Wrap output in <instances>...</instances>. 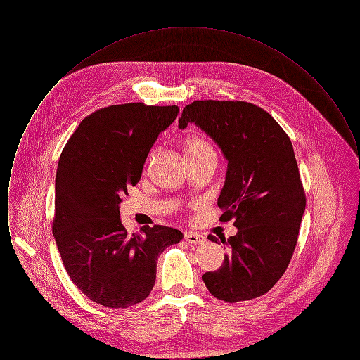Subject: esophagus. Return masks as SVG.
Masks as SVG:
<instances>
[{
	"label": "esophagus",
	"instance_id": "34e87169",
	"mask_svg": "<svg viewBox=\"0 0 360 360\" xmlns=\"http://www.w3.org/2000/svg\"><path fill=\"white\" fill-rule=\"evenodd\" d=\"M185 240L190 244H202L205 243L206 239L204 235H200L197 232H186L185 233Z\"/></svg>",
	"mask_w": 360,
	"mask_h": 360
}]
</instances>
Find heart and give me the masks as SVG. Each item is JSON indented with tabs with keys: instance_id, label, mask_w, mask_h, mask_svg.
<instances>
[{
	"instance_id": "obj_1",
	"label": "heart",
	"mask_w": 360,
	"mask_h": 360,
	"mask_svg": "<svg viewBox=\"0 0 360 360\" xmlns=\"http://www.w3.org/2000/svg\"><path fill=\"white\" fill-rule=\"evenodd\" d=\"M184 147H185V153L188 156H195V155L205 154L209 151H213V148L210 147V144L206 141L205 139L200 136H188L184 141Z\"/></svg>"
}]
</instances>
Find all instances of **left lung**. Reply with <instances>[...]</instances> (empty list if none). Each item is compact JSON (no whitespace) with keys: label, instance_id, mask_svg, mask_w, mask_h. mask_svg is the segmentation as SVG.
<instances>
[{"label":"left lung","instance_id":"8db88e82","mask_svg":"<svg viewBox=\"0 0 360 360\" xmlns=\"http://www.w3.org/2000/svg\"><path fill=\"white\" fill-rule=\"evenodd\" d=\"M188 122L228 160L217 205L220 220H235L238 228L229 239L219 236L229 252L217 271L202 275L206 289L231 304L257 298L286 271L307 206L290 139L266 110L244 101L188 103L179 129Z\"/></svg>","mask_w":360,"mask_h":360}]
</instances>
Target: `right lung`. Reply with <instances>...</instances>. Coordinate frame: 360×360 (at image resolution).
I'll use <instances>...</instances> for the list:
<instances>
[{
	"instance_id": "right-lung-1",
	"label": "right lung",
	"mask_w": 360,
	"mask_h": 360,
	"mask_svg": "<svg viewBox=\"0 0 360 360\" xmlns=\"http://www.w3.org/2000/svg\"><path fill=\"white\" fill-rule=\"evenodd\" d=\"M178 112L176 105L141 103L103 108L82 120L59 158L53 238L71 281L106 308L146 300L158 257L184 238L163 225L129 235L120 220L121 195L140 181L151 147Z\"/></svg>"
}]
</instances>
